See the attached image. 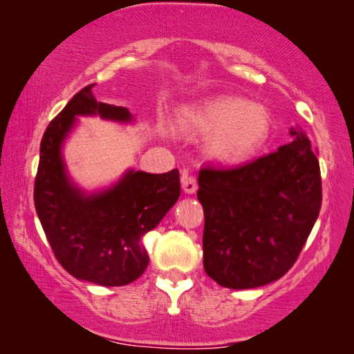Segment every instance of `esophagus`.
I'll return each instance as SVG.
<instances>
[{
  "instance_id": "esophagus-1",
  "label": "esophagus",
  "mask_w": 354,
  "mask_h": 354,
  "mask_svg": "<svg viewBox=\"0 0 354 354\" xmlns=\"http://www.w3.org/2000/svg\"><path fill=\"white\" fill-rule=\"evenodd\" d=\"M182 188L183 192L188 193V195H192V193H195L198 190V183H196V178L193 176H187L182 178Z\"/></svg>"
}]
</instances>
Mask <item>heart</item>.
<instances>
[{
  "label": "heart",
  "instance_id": "heart-1",
  "mask_svg": "<svg viewBox=\"0 0 354 354\" xmlns=\"http://www.w3.org/2000/svg\"><path fill=\"white\" fill-rule=\"evenodd\" d=\"M180 122L190 133H211L207 151L227 164L253 158L268 143L272 130L269 109L239 96H217L190 106L183 111Z\"/></svg>",
  "mask_w": 354,
  "mask_h": 354
}]
</instances>
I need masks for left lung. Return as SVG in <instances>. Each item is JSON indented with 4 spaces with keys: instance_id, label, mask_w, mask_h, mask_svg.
Listing matches in <instances>:
<instances>
[{
    "instance_id": "left-lung-1",
    "label": "left lung",
    "mask_w": 354,
    "mask_h": 354,
    "mask_svg": "<svg viewBox=\"0 0 354 354\" xmlns=\"http://www.w3.org/2000/svg\"><path fill=\"white\" fill-rule=\"evenodd\" d=\"M293 142L234 169H201L203 266L221 287L245 290L283 277L322 205L321 169L298 129Z\"/></svg>"
}]
</instances>
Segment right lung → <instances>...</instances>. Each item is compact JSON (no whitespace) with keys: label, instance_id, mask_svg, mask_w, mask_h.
I'll return each instance as SVG.
<instances>
[{"label":"right lung","instance_id":"right-lung-1","mask_svg":"<svg viewBox=\"0 0 354 354\" xmlns=\"http://www.w3.org/2000/svg\"><path fill=\"white\" fill-rule=\"evenodd\" d=\"M93 85L74 95L51 120L40 143L35 177V209L56 259L79 280L122 287L148 268L143 235L153 230L180 196L178 171L148 174L129 169L113 187L86 193L66 171L62 143L74 129L77 115L129 124L127 108L100 103Z\"/></svg>","mask_w":354,"mask_h":354}]
</instances>
